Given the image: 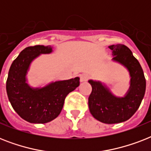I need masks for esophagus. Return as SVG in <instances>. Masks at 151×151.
Returning <instances> with one entry per match:
<instances>
[{
	"label": "esophagus",
	"mask_w": 151,
	"mask_h": 151,
	"mask_svg": "<svg viewBox=\"0 0 151 151\" xmlns=\"http://www.w3.org/2000/svg\"><path fill=\"white\" fill-rule=\"evenodd\" d=\"M88 78H89V75L88 73H82L80 75V81L81 82L86 81Z\"/></svg>",
	"instance_id": "34e87169"
}]
</instances>
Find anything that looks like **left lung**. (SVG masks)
<instances>
[{
  "mask_svg": "<svg viewBox=\"0 0 151 151\" xmlns=\"http://www.w3.org/2000/svg\"><path fill=\"white\" fill-rule=\"evenodd\" d=\"M112 61L122 65L129 73V88L123 96H117L100 81L88 80L92 90L88 97L90 113L105 124H117L129 120L136 112L145 94L143 69L132 52L124 45H110Z\"/></svg>",
  "mask_w": 151,
  "mask_h": 151,
  "instance_id": "1",
  "label": "left lung"
}]
</instances>
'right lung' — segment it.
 <instances>
[{
  "label": "right lung",
  "mask_w": 151,
  "mask_h": 151,
  "mask_svg": "<svg viewBox=\"0 0 151 151\" xmlns=\"http://www.w3.org/2000/svg\"><path fill=\"white\" fill-rule=\"evenodd\" d=\"M53 47H27L13 61L8 71L6 90L13 109L22 119L34 124H45L56 118L63 107L67 95L80 85V78L55 81L45 86L32 87L27 73L34 59L51 54Z\"/></svg>",
  "instance_id": "1"
}]
</instances>
